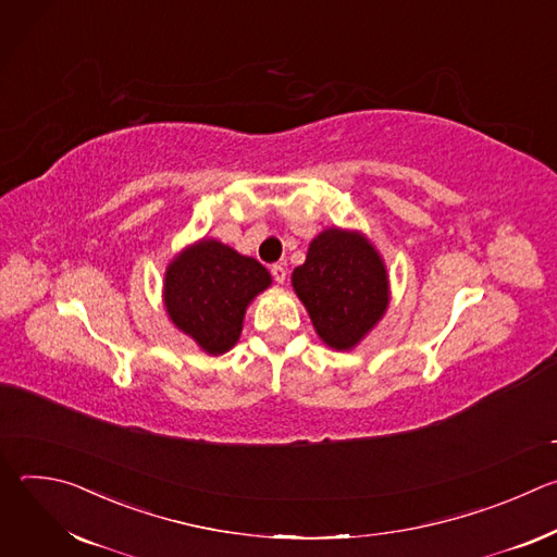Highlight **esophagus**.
Instances as JSON below:
<instances>
[{
	"mask_svg": "<svg viewBox=\"0 0 557 557\" xmlns=\"http://www.w3.org/2000/svg\"><path fill=\"white\" fill-rule=\"evenodd\" d=\"M271 273H273V280H275L277 284H284V280H286V269H284V264H273V267H271Z\"/></svg>",
	"mask_w": 557,
	"mask_h": 557,
	"instance_id": "esophagus-1",
	"label": "esophagus"
}]
</instances>
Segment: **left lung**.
Instances as JSON below:
<instances>
[{
  "instance_id": "1",
  "label": "left lung",
  "mask_w": 557,
  "mask_h": 557,
  "mask_svg": "<svg viewBox=\"0 0 557 557\" xmlns=\"http://www.w3.org/2000/svg\"><path fill=\"white\" fill-rule=\"evenodd\" d=\"M290 284L317 337L337 352L355 350L389 306L385 262L357 228L329 226L317 233Z\"/></svg>"
}]
</instances>
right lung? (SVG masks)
Instances as JSON below:
<instances>
[{
  "label": "right lung",
  "instance_id": "1",
  "mask_svg": "<svg viewBox=\"0 0 557 557\" xmlns=\"http://www.w3.org/2000/svg\"><path fill=\"white\" fill-rule=\"evenodd\" d=\"M271 284V273L256 258L200 237L168 264L163 304L183 335L220 357L240 339L247 308Z\"/></svg>",
  "mask_w": 557,
  "mask_h": 557
}]
</instances>
